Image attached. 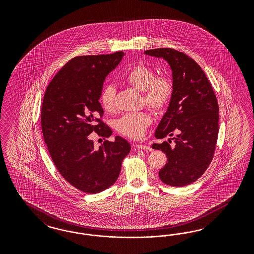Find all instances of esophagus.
I'll list each match as a JSON object with an SVG mask.
<instances>
[{
	"instance_id": "1",
	"label": "esophagus",
	"mask_w": 254,
	"mask_h": 254,
	"mask_svg": "<svg viewBox=\"0 0 254 254\" xmlns=\"http://www.w3.org/2000/svg\"><path fill=\"white\" fill-rule=\"evenodd\" d=\"M138 150H147V151H151L152 148L150 146H147V145H142V144H138L136 145Z\"/></svg>"
}]
</instances>
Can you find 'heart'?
<instances>
[{
	"label": "heart",
	"mask_w": 254,
	"mask_h": 254,
	"mask_svg": "<svg viewBox=\"0 0 254 254\" xmlns=\"http://www.w3.org/2000/svg\"><path fill=\"white\" fill-rule=\"evenodd\" d=\"M124 82L142 92V103L154 112H161L169 105L173 94V81L166 74L156 75L154 69L145 65H136L123 77ZM102 108L112 113L116 109V89L113 85L105 86L100 96ZM152 119L146 112L130 113L119 118L116 128L122 135L130 138H140Z\"/></svg>",
	"instance_id": "1"
}]
</instances>
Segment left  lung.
I'll list each match as a JSON object with an SVG mask.
<instances>
[{
	"mask_svg": "<svg viewBox=\"0 0 254 254\" xmlns=\"http://www.w3.org/2000/svg\"><path fill=\"white\" fill-rule=\"evenodd\" d=\"M169 62L173 76V94L168 111L154 136L171 140L154 143L168 159L159 170L166 185L183 187L201 177L212 161L219 133V105L208 77L199 65L184 52L156 48L144 52Z\"/></svg>",
	"mask_w": 254,
	"mask_h": 254,
	"instance_id": "obj_1",
	"label": "left lung"
}]
</instances>
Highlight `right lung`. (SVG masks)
I'll return each instance as SVG.
<instances>
[{
	"label": "right lung",
	"instance_id": "1",
	"mask_svg": "<svg viewBox=\"0 0 254 254\" xmlns=\"http://www.w3.org/2000/svg\"><path fill=\"white\" fill-rule=\"evenodd\" d=\"M114 54L79 56L67 62L46 87L41 124L48 152L62 177L78 190L100 192L114 185L130 144L103 122L100 93L105 78L123 58ZM105 139L93 147L89 134Z\"/></svg>",
	"mask_w": 254,
	"mask_h": 254
}]
</instances>
